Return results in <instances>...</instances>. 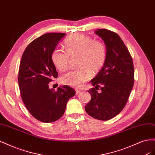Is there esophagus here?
<instances>
[{
    "mask_svg": "<svg viewBox=\"0 0 155 155\" xmlns=\"http://www.w3.org/2000/svg\"><path fill=\"white\" fill-rule=\"evenodd\" d=\"M80 92H81V91L80 90V89H76V94H79V93H80Z\"/></svg>",
    "mask_w": 155,
    "mask_h": 155,
    "instance_id": "34e87169",
    "label": "esophagus"
}]
</instances>
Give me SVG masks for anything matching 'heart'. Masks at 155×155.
<instances>
[{"label":"heart","mask_w":155,"mask_h":155,"mask_svg":"<svg viewBox=\"0 0 155 155\" xmlns=\"http://www.w3.org/2000/svg\"><path fill=\"white\" fill-rule=\"evenodd\" d=\"M66 51L55 49L51 54V60L60 71H65L68 67L69 55H80L78 66L80 68L72 70L61 77V83L73 87H80L92 76V72L100 70L106 60L107 51L105 45L94 41L91 37L75 34L65 39Z\"/></svg>","instance_id":"obj_1"}]
</instances>
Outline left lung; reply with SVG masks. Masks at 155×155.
I'll return each instance as SVG.
<instances>
[{
  "label": "left lung",
  "mask_w": 155,
  "mask_h": 155,
  "mask_svg": "<svg viewBox=\"0 0 155 155\" xmlns=\"http://www.w3.org/2000/svg\"><path fill=\"white\" fill-rule=\"evenodd\" d=\"M95 34L105 43L107 56L102 68L91 81L95 87L88 91L91 100L85 109L92 118L105 121L118 115L127 102L134 85V65L118 34L106 29H97ZM98 87L101 93L97 91Z\"/></svg>",
  "instance_id": "8db88e82"
}]
</instances>
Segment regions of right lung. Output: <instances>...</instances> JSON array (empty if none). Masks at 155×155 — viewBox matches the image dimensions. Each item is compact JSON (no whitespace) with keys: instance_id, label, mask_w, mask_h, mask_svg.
<instances>
[{"instance_id":"1","label":"right lung","mask_w":155,"mask_h":155,"mask_svg":"<svg viewBox=\"0 0 155 155\" xmlns=\"http://www.w3.org/2000/svg\"><path fill=\"white\" fill-rule=\"evenodd\" d=\"M66 34L48 33L33 41L22 54L18 70V86L22 100L35 118L51 123L59 120L70 98L76 92L67 85L58 91L48 83L58 76L51 54Z\"/></svg>"}]
</instances>
